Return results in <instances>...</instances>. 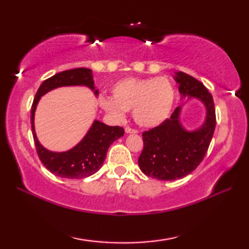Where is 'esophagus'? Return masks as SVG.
<instances>
[{"label":"esophagus","mask_w":249,"mask_h":249,"mask_svg":"<svg viewBox=\"0 0 249 249\" xmlns=\"http://www.w3.org/2000/svg\"><path fill=\"white\" fill-rule=\"evenodd\" d=\"M125 133H127V134H130V133L136 134V133H138V130L137 129H134L132 127H129V126H127V127H125Z\"/></svg>","instance_id":"34e87169"}]
</instances>
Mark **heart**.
<instances>
[{"instance_id":"1","label":"heart","mask_w":249,"mask_h":249,"mask_svg":"<svg viewBox=\"0 0 249 249\" xmlns=\"http://www.w3.org/2000/svg\"><path fill=\"white\" fill-rule=\"evenodd\" d=\"M111 98H100L104 111L117 120L123 119L124 111H133L138 125L155 127L169 116L175 101L174 84L166 77L126 78L112 87Z\"/></svg>"}]
</instances>
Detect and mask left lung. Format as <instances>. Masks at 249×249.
I'll use <instances>...</instances> for the list:
<instances>
[{
  "label": "left lung",
  "mask_w": 249,
  "mask_h": 249,
  "mask_svg": "<svg viewBox=\"0 0 249 249\" xmlns=\"http://www.w3.org/2000/svg\"><path fill=\"white\" fill-rule=\"evenodd\" d=\"M175 80L182 98H196L203 102L206 116L201 127L189 132L180 123L181 107H178L170 119L142 133L144 148L138 165L146 176L158 180L181 179L191 174L203 160L216 124L212 94L203 83L182 71L176 72Z\"/></svg>",
  "instance_id": "1"
}]
</instances>
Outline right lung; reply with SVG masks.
<instances>
[{
  "mask_svg": "<svg viewBox=\"0 0 249 249\" xmlns=\"http://www.w3.org/2000/svg\"><path fill=\"white\" fill-rule=\"evenodd\" d=\"M67 86H86L94 91L92 70L88 68H75L58 72L46 79L40 84L34 98L31 109V123L36 151L43 165L54 176L67 179H82L95 174L103 165L108 147L113 142L124 135V128L120 126H108L100 121H94L89 132L77 146L64 153H53L44 148L37 140L34 128V116L40 96L50 90Z\"/></svg>",
  "mask_w": 249,
  "mask_h": 249,
  "instance_id": "obj_1",
  "label": "right lung"
}]
</instances>
